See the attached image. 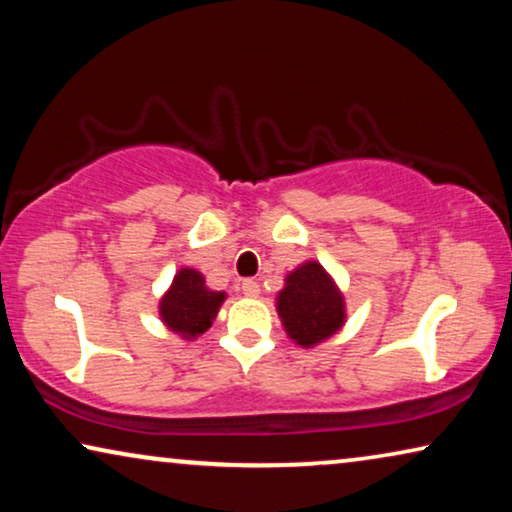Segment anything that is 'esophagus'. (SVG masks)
Listing matches in <instances>:
<instances>
[{
    "mask_svg": "<svg viewBox=\"0 0 512 512\" xmlns=\"http://www.w3.org/2000/svg\"><path fill=\"white\" fill-rule=\"evenodd\" d=\"M240 291H242V296L256 298L258 293H261V286H258V282H254V279H244V282L240 284Z\"/></svg>",
    "mask_w": 512,
    "mask_h": 512,
    "instance_id": "esophagus-1",
    "label": "esophagus"
}]
</instances>
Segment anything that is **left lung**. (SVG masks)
I'll return each mask as SVG.
<instances>
[{
	"label": "left lung",
	"mask_w": 512,
	"mask_h": 512,
	"mask_svg": "<svg viewBox=\"0 0 512 512\" xmlns=\"http://www.w3.org/2000/svg\"><path fill=\"white\" fill-rule=\"evenodd\" d=\"M277 314L289 338L310 349L333 338L345 326V296L317 261L300 263L277 293Z\"/></svg>",
	"instance_id": "left-lung-1"
}]
</instances>
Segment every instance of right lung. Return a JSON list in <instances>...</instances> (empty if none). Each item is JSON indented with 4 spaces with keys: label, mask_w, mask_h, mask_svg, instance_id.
<instances>
[{
    "label": "right lung",
    "mask_w": 512,
    "mask_h": 512,
    "mask_svg": "<svg viewBox=\"0 0 512 512\" xmlns=\"http://www.w3.org/2000/svg\"><path fill=\"white\" fill-rule=\"evenodd\" d=\"M226 293L212 291L205 275L195 268H181L174 275L170 289L158 303L160 321L184 340H195L214 324Z\"/></svg>",
    "instance_id": "1"
}]
</instances>
